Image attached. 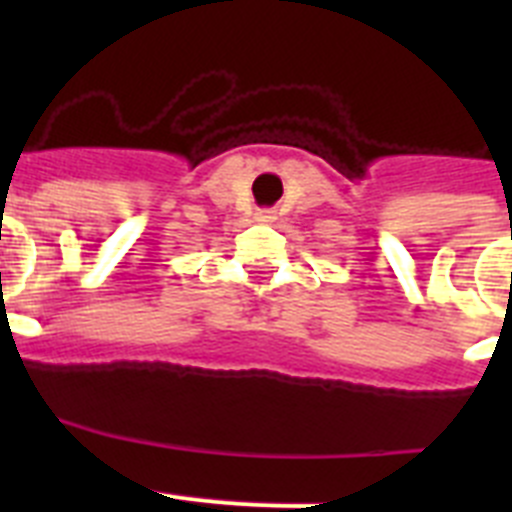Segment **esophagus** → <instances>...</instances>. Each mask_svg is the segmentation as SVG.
<instances>
[{"label":"esophagus","instance_id":"esophagus-1","mask_svg":"<svg viewBox=\"0 0 512 512\" xmlns=\"http://www.w3.org/2000/svg\"><path fill=\"white\" fill-rule=\"evenodd\" d=\"M256 220H259V223H274L277 215H274V210H259L256 212Z\"/></svg>","mask_w":512,"mask_h":512}]
</instances>
